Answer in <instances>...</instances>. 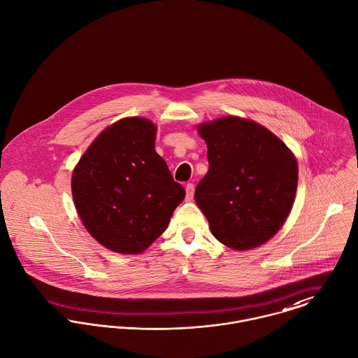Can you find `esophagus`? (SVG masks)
Returning <instances> with one entry per match:
<instances>
[{
	"mask_svg": "<svg viewBox=\"0 0 358 358\" xmlns=\"http://www.w3.org/2000/svg\"><path fill=\"white\" fill-rule=\"evenodd\" d=\"M185 192H187L185 199H187L188 201H191V200L194 199V194H195V185H194L192 182H188V184L185 185Z\"/></svg>",
	"mask_w": 358,
	"mask_h": 358,
	"instance_id": "obj_1",
	"label": "esophagus"
}]
</instances>
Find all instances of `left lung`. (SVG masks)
<instances>
[{
  "instance_id": "8db88e82",
  "label": "left lung",
  "mask_w": 358,
  "mask_h": 358,
  "mask_svg": "<svg viewBox=\"0 0 358 358\" xmlns=\"http://www.w3.org/2000/svg\"><path fill=\"white\" fill-rule=\"evenodd\" d=\"M208 171L195 200L211 234L235 250L264 244L282 227L294 204L298 164L272 131L236 117L203 123Z\"/></svg>"
}]
</instances>
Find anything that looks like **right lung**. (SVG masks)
Instances as JSON below:
<instances>
[{"label": "right lung", "mask_w": 358, "mask_h": 358, "mask_svg": "<svg viewBox=\"0 0 358 358\" xmlns=\"http://www.w3.org/2000/svg\"><path fill=\"white\" fill-rule=\"evenodd\" d=\"M73 198L87 232L120 254H140L167 228L185 189L155 151V126L124 118L92 143L77 164Z\"/></svg>", "instance_id": "right-lung-1"}]
</instances>
